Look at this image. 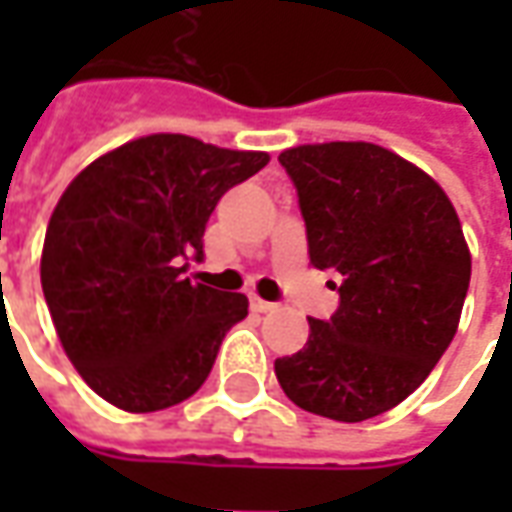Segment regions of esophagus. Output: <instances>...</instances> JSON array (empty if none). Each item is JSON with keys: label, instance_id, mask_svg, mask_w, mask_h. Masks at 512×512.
Listing matches in <instances>:
<instances>
[{"label": "esophagus", "instance_id": "esophagus-1", "mask_svg": "<svg viewBox=\"0 0 512 512\" xmlns=\"http://www.w3.org/2000/svg\"><path fill=\"white\" fill-rule=\"evenodd\" d=\"M249 304H252V310H255V312L277 310V304H271V301H263L260 296H252V299H249Z\"/></svg>", "mask_w": 512, "mask_h": 512}]
</instances>
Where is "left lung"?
<instances>
[{
  "label": "left lung",
  "instance_id": "8db88e82",
  "mask_svg": "<svg viewBox=\"0 0 512 512\" xmlns=\"http://www.w3.org/2000/svg\"><path fill=\"white\" fill-rule=\"evenodd\" d=\"M310 263L343 274L340 307L310 318L299 354L274 362L304 411L362 422L417 389L450 348L472 277L458 213L436 180L370 142L290 147Z\"/></svg>",
  "mask_w": 512,
  "mask_h": 512
}]
</instances>
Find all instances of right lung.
Listing matches in <instances>:
<instances>
[{
  "instance_id": "obj_1",
  "label": "right lung",
  "mask_w": 512,
  "mask_h": 512,
  "mask_svg": "<svg viewBox=\"0 0 512 512\" xmlns=\"http://www.w3.org/2000/svg\"><path fill=\"white\" fill-rule=\"evenodd\" d=\"M266 153L153 134L82 169L51 213L40 282L65 354L106 403L147 414L183 403L211 373L244 293L194 285L216 202Z\"/></svg>"
}]
</instances>
